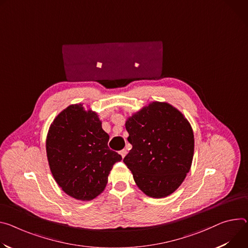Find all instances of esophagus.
Listing matches in <instances>:
<instances>
[{
  "label": "esophagus",
  "instance_id": "esophagus-1",
  "mask_svg": "<svg viewBox=\"0 0 248 248\" xmlns=\"http://www.w3.org/2000/svg\"><path fill=\"white\" fill-rule=\"evenodd\" d=\"M126 153H127V151H126V149H122L121 151H120V154L122 155V157L124 158V157L126 155Z\"/></svg>",
  "mask_w": 248,
  "mask_h": 248
}]
</instances>
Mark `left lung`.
Wrapping results in <instances>:
<instances>
[{"mask_svg": "<svg viewBox=\"0 0 248 248\" xmlns=\"http://www.w3.org/2000/svg\"><path fill=\"white\" fill-rule=\"evenodd\" d=\"M132 145L124 158L138 187L152 198H164L182 184L194 155V133L181 111L153 102L128 118Z\"/></svg>", "mask_w": 248, "mask_h": 248, "instance_id": "left-lung-1", "label": "left lung"}]
</instances>
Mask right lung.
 <instances>
[{
    "instance_id": "obj_1",
    "label": "right lung",
    "mask_w": 248,
    "mask_h": 248,
    "mask_svg": "<svg viewBox=\"0 0 248 248\" xmlns=\"http://www.w3.org/2000/svg\"><path fill=\"white\" fill-rule=\"evenodd\" d=\"M108 140L98 115L81 104L67 107L55 118L46 154L55 181L67 195L90 201L105 190L109 171L122 160L108 148Z\"/></svg>"
}]
</instances>
